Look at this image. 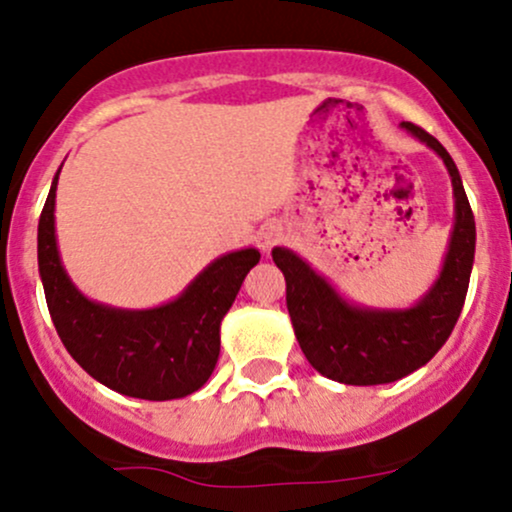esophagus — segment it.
Returning <instances> with one entry per match:
<instances>
[{
	"label": "esophagus",
	"instance_id": "esophagus-1",
	"mask_svg": "<svg viewBox=\"0 0 512 512\" xmlns=\"http://www.w3.org/2000/svg\"><path fill=\"white\" fill-rule=\"evenodd\" d=\"M281 236H284V228H281L279 223H267V226H262L260 233H257V245H260L262 252H269L276 243H279Z\"/></svg>",
	"mask_w": 512,
	"mask_h": 512
}]
</instances>
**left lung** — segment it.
Wrapping results in <instances>:
<instances>
[{
    "label": "left lung",
    "mask_w": 512,
    "mask_h": 512,
    "mask_svg": "<svg viewBox=\"0 0 512 512\" xmlns=\"http://www.w3.org/2000/svg\"><path fill=\"white\" fill-rule=\"evenodd\" d=\"M399 127L440 156L455 199L448 250L436 281L419 301L407 308L354 303L301 255L289 248L272 250L276 267L286 276V308L301 351L317 373L344 385L395 383L426 366L448 342L472 274L477 226L460 170L436 137L411 122Z\"/></svg>",
    "instance_id": "obj_1"
}]
</instances>
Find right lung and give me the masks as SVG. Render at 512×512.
<instances>
[{"instance_id":"right-lung-1","label":"right lung","mask_w":512,"mask_h":512,"mask_svg":"<svg viewBox=\"0 0 512 512\" xmlns=\"http://www.w3.org/2000/svg\"><path fill=\"white\" fill-rule=\"evenodd\" d=\"M57 168L38 221V272L62 344L93 380L120 395L166 402L192 395L214 373L221 322L260 250L216 257L173 301L154 308H115L91 301L64 269L55 231Z\"/></svg>"}]
</instances>
